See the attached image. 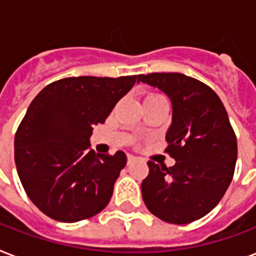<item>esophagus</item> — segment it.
Wrapping results in <instances>:
<instances>
[{"instance_id":"1","label":"esophagus","mask_w":256,"mask_h":256,"mask_svg":"<svg viewBox=\"0 0 256 256\" xmlns=\"http://www.w3.org/2000/svg\"><path fill=\"white\" fill-rule=\"evenodd\" d=\"M136 160H138V158H136V156H132V154H128V164H132V162H136Z\"/></svg>"}]
</instances>
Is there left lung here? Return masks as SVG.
Here are the masks:
<instances>
[{
    "label": "left lung",
    "instance_id": "obj_1",
    "mask_svg": "<svg viewBox=\"0 0 256 256\" xmlns=\"http://www.w3.org/2000/svg\"><path fill=\"white\" fill-rule=\"evenodd\" d=\"M138 80L170 98L166 152L175 160L171 168L148 160L140 184L144 202L164 222H194L218 204L234 175L238 144L226 108L212 88L184 74H142Z\"/></svg>",
    "mask_w": 256,
    "mask_h": 256
}]
</instances>
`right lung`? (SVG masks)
I'll list each match as a JSON object with an SVG mask.
<instances>
[{"label": "right lung", "mask_w": 256, "mask_h": 256, "mask_svg": "<svg viewBox=\"0 0 256 256\" xmlns=\"http://www.w3.org/2000/svg\"><path fill=\"white\" fill-rule=\"evenodd\" d=\"M138 81L128 77H70L32 100L14 136L18 176L30 200L58 222L92 218L110 202L126 154H96L92 126L104 124Z\"/></svg>", "instance_id": "1"}]
</instances>
